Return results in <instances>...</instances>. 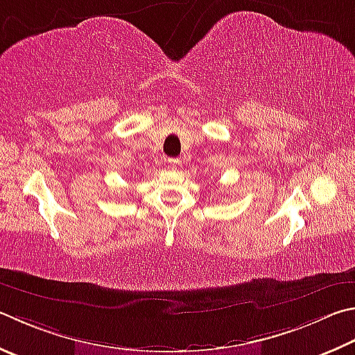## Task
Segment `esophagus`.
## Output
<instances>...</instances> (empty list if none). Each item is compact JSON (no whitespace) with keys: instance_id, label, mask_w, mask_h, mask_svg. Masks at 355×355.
<instances>
[{"instance_id":"1","label":"esophagus","mask_w":355,"mask_h":355,"mask_svg":"<svg viewBox=\"0 0 355 355\" xmlns=\"http://www.w3.org/2000/svg\"><path fill=\"white\" fill-rule=\"evenodd\" d=\"M178 166H180V159H177V158H171V159H167V167H169V169H172V171H177V169H178Z\"/></svg>"}]
</instances>
